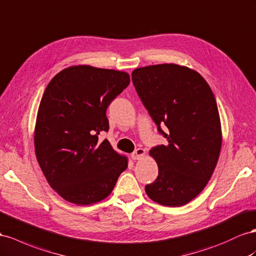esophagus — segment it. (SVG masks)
Here are the masks:
<instances>
[{
  "mask_svg": "<svg viewBox=\"0 0 256 256\" xmlns=\"http://www.w3.org/2000/svg\"><path fill=\"white\" fill-rule=\"evenodd\" d=\"M145 156V150L144 148H136L132 154H131V158L134 160H139Z\"/></svg>",
  "mask_w": 256,
  "mask_h": 256,
  "instance_id": "34e87169",
  "label": "esophagus"
}]
</instances>
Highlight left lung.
Instances as JSON below:
<instances>
[{
	"label": "left lung",
	"mask_w": 256,
	"mask_h": 256,
	"mask_svg": "<svg viewBox=\"0 0 256 256\" xmlns=\"http://www.w3.org/2000/svg\"><path fill=\"white\" fill-rule=\"evenodd\" d=\"M136 90L167 139L150 155L158 164L155 182L145 186L153 202L181 206L208 184L222 148L216 98L195 70L174 64L138 68L131 74ZM168 128L164 133L160 125Z\"/></svg>",
	"instance_id": "8db88e82"
}]
</instances>
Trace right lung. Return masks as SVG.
Instances as JSON below:
<instances>
[{
	"instance_id": "add662e5",
	"label": "right lung",
	"mask_w": 256,
	"mask_h": 256,
	"mask_svg": "<svg viewBox=\"0 0 256 256\" xmlns=\"http://www.w3.org/2000/svg\"><path fill=\"white\" fill-rule=\"evenodd\" d=\"M129 82L126 72L73 66L47 85L38 111L34 148L48 184L66 202H101L127 169V157L106 139L100 141L99 134L108 130L110 103Z\"/></svg>"
}]
</instances>
